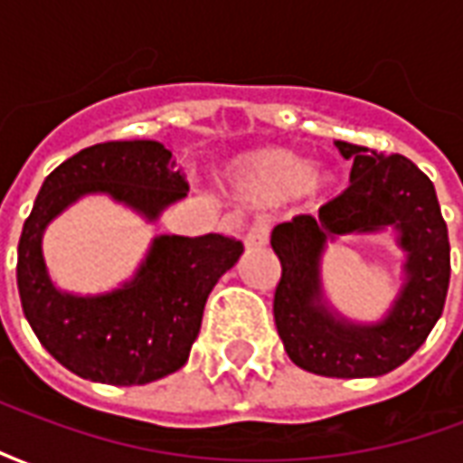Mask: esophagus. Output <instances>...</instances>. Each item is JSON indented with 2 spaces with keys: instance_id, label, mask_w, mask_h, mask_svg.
<instances>
[{
  "instance_id": "esophagus-1",
  "label": "esophagus",
  "mask_w": 463,
  "mask_h": 463,
  "mask_svg": "<svg viewBox=\"0 0 463 463\" xmlns=\"http://www.w3.org/2000/svg\"><path fill=\"white\" fill-rule=\"evenodd\" d=\"M268 245V225L262 221H255L250 225V231L245 232V248L248 250H260Z\"/></svg>"
}]
</instances>
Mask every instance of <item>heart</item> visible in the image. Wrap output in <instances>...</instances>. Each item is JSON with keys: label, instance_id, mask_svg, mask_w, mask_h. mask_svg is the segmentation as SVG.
Segmentation results:
<instances>
[{"label": "heart", "instance_id": "b5f03b06", "mask_svg": "<svg viewBox=\"0 0 463 463\" xmlns=\"http://www.w3.org/2000/svg\"><path fill=\"white\" fill-rule=\"evenodd\" d=\"M242 188L258 201H288L305 188L320 191L325 178L312 171L310 161L288 151H268L252 158L242 171Z\"/></svg>", "mask_w": 463, "mask_h": 463}]
</instances>
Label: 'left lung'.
Here are the masks:
<instances>
[{
  "mask_svg": "<svg viewBox=\"0 0 463 463\" xmlns=\"http://www.w3.org/2000/svg\"><path fill=\"white\" fill-rule=\"evenodd\" d=\"M352 161L349 188L320 215H298L272 231L282 278L275 290V325L288 357L322 377H379L404 364L437 325L449 290V232L434 183L414 163L392 153L335 141ZM389 230L405 252L402 288L379 321L342 316L326 298L321 260L347 234Z\"/></svg>",
  "mask_w": 463,
  "mask_h": 463,
  "instance_id": "8db88e82",
  "label": "left lung"
}]
</instances>
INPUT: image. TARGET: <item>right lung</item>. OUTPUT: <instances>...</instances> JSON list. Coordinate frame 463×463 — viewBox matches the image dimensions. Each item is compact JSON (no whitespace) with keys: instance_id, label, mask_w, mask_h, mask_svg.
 Masks as SVG:
<instances>
[{"instance_id":"right-lung-1","label":"right lung","mask_w":463,"mask_h":463,"mask_svg":"<svg viewBox=\"0 0 463 463\" xmlns=\"http://www.w3.org/2000/svg\"><path fill=\"white\" fill-rule=\"evenodd\" d=\"M171 151L158 141L89 146L46 175L16 250V288L26 322L52 357L79 377L131 387L181 369L201 332L205 300L241 260L242 242L156 235L118 288L79 295L56 288L44 260V232L86 195H106L156 222L188 195Z\"/></svg>"}]
</instances>
